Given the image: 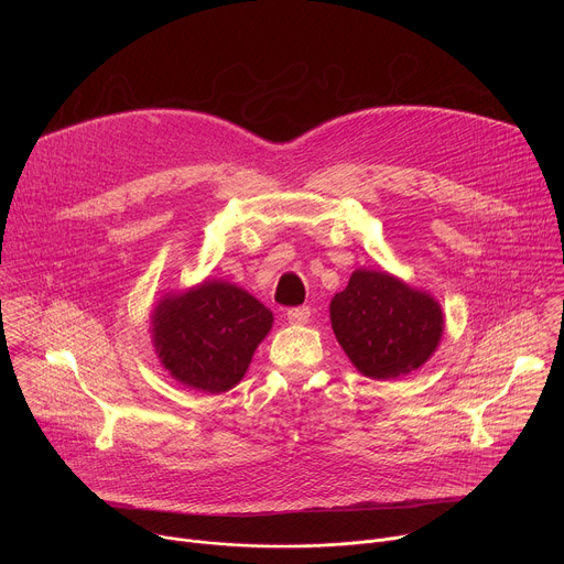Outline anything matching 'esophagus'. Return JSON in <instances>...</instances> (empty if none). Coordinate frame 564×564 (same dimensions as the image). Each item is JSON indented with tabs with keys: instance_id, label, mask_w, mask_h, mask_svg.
I'll list each match as a JSON object with an SVG mask.
<instances>
[{
	"instance_id": "1",
	"label": "esophagus",
	"mask_w": 564,
	"mask_h": 564,
	"mask_svg": "<svg viewBox=\"0 0 564 564\" xmlns=\"http://www.w3.org/2000/svg\"><path fill=\"white\" fill-rule=\"evenodd\" d=\"M310 318V307L303 305V307H290L288 310V321L290 324H307Z\"/></svg>"
}]
</instances>
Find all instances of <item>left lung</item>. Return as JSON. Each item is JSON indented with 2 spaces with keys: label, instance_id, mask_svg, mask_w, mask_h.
Returning <instances> with one entry per match:
<instances>
[{
  "label": "left lung",
  "instance_id": "obj_1",
  "mask_svg": "<svg viewBox=\"0 0 564 564\" xmlns=\"http://www.w3.org/2000/svg\"><path fill=\"white\" fill-rule=\"evenodd\" d=\"M330 321L355 368L372 379L417 370L444 330L442 307L433 296L372 270L352 272L348 288L330 303Z\"/></svg>",
  "mask_w": 564,
  "mask_h": 564
}]
</instances>
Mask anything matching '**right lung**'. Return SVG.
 Listing matches in <instances>:
<instances>
[{
	"mask_svg": "<svg viewBox=\"0 0 564 564\" xmlns=\"http://www.w3.org/2000/svg\"><path fill=\"white\" fill-rule=\"evenodd\" d=\"M272 328V312L225 281L160 301L153 312V346L181 383L225 392L243 379L257 346Z\"/></svg>",
	"mask_w": 564,
	"mask_h": 564,
	"instance_id": "1",
	"label": "right lung"
}]
</instances>
